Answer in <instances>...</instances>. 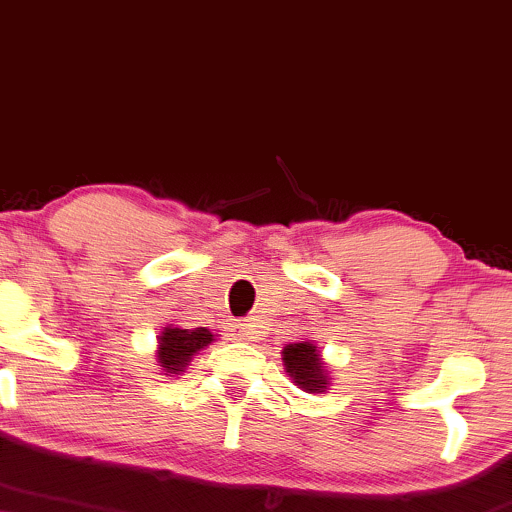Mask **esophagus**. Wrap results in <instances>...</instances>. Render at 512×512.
Wrapping results in <instances>:
<instances>
[{
    "instance_id": "1",
    "label": "esophagus",
    "mask_w": 512,
    "mask_h": 512,
    "mask_svg": "<svg viewBox=\"0 0 512 512\" xmlns=\"http://www.w3.org/2000/svg\"><path fill=\"white\" fill-rule=\"evenodd\" d=\"M237 335H239V340L254 342L258 338V323L254 321V318H246V321H239L237 323Z\"/></svg>"
}]
</instances>
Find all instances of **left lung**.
<instances>
[{"label": "left lung", "instance_id": "8db88e82", "mask_svg": "<svg viewBox=\"0 0 512 512\" xmlns=\"http://www.w3.org/2000/svg\"><path fill=\"white\" fill-rule=\"evenodd\" d=\"M282 364H285L287 376L292 378L294 386L302 388L304 393H326L328 390L330 376L314 340L290 342L282 350Z\"/></svg>", "mask_w": 512, "mask_h": 512}]
</instances>
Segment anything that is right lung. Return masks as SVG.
Returning a JSON list of instances; mask_svg holds the SVG:
<instances>
[{
  "instance_id": "1",
  "label": "right lung",
  "mask_w": 512,
  "mask_h": 512,
  "mask_svg": "<svg viewBox=\"0 0 512 512\" xmlns=\"http://www.w3.org/2000/svg\"><path fill=\"white\" fill-rule=\"evenodd\" d=\"M215 340V335L210 333L208 328H179V326H167L158 335V352H155V359H158V366L165 371V376L182 374V371L189 366L191 357L208 347L210 342Z\"/></svg>"
}]
</instances>
